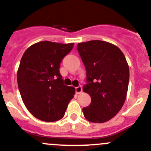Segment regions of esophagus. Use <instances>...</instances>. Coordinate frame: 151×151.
<instances>
[{"label": "esophagus", "instance_id": "34e87169", "mask_svg": "<svg viewBox=\"0 0 151 151\" xmlns=\"http://www.w3.org/2000/svg\"><path fill=\"white\" fill-rule=\"evenodd\" d=\"M82 91H83V88H82L81 86H78L75 88V92L77 94H80V93H82Z\"/></svg>", "mask_w": 151, "mask_h": 151}]
</instances>
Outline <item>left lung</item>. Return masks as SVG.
<instances>
[{
  "label": "left lung",
  "instance_id": "obj_1",
  "mask_svg": "<svg viewBox=\"0 0 151 151\" xmlns=\"http://www.w3.org/2000/svg\"><path fill=\"white\" fill-rule=\"evenodd\" d=\"M77 50L86 69L83 91L91 103L83 109L90 122L109 121L121 110L128 91L129 68L124 55L115 45L99 40L79 43Z\"/></svg>",
  "mask_w": 151,
  "mask_h": 151
}]
</instances>
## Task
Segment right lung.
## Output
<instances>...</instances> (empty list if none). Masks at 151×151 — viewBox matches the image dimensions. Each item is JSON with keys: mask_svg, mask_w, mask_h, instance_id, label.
Here are the masks:
<instances>
[{"mask_svg": "<svg viewBox=\"0 0 151 151\" xmlns=\"http://www.w3.org/2000/svg\"><path fill=\"white\" fill-rule=\"evenodd\" d=\"M73 47L43 41L28 47L21 58L17 74L19 93L29 112L41 121L61 119L74 98V88L63 85L59 69Z\"/></svg>", "mask_w": 151, "mask_h": 151, "instance_id": "1", "label": "right lung"}]
</instances>
